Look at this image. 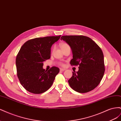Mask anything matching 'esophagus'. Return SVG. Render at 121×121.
Masks as SVG:
<instances>
[{
    "label": "esophagus",
    "mask_w": 121,
    "mask_h": 121,
    "mask_svg": "<svg viewBox=\"0 0 121 121\" xmlns=\"http://www.w3.org/2000/svg\"><path fill=\"white\" fill-rule=\"evenodd\" d=\"M65 69H61V68L60 69V71H65Z\"/></svg>",
    "instance_id": "34e87169"
}]
</instances>
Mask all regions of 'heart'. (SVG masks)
<instances>
[{
    "mask_svg": "<svg viewBox=\"0 0 121 121\" xmlns=\"http://www.w3.org/2000/svg\"><path fill=\"white\" fill-rule=\"evenodd\" d=\"M60 48H61V49H63V48H65V47H66L69 46V45H68V44H67V43H63L60 44ZM60 65H64L63 64H60Z\"/></svg>",
    "mask_w": 121,
    "mask_h": 121,
    "instance_id": "heart-1",
    "label": "heart"
}]
</instances>
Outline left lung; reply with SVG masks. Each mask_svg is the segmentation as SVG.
<instances>
[{
	"label": "left lung",
	"instance_id": "1",
	"mask_svg": "<svg viewBox=\"0 0 121 121\" xmlns=\"http://www.w3.org/2000/svg\"><path fill=\"white\" fill-rule=\"evenodd\" d=\"M71 47L73 58L70 64L79 65L78 72H73L68 80L72 88L79 93L93 90L100 83L105 71L104 56L101 48L91 38L84 36H63Z\"/></svg>",
	"mask_w": 121,
	"mask_h": 121
}]
</instances>
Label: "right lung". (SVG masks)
<instances>
[{"mask_svg": "<svg viewBox=\"0 0 121 121\" xmlns=\"http://www.w3.org/2000/svg\"><path fill=\"white\" fill-rule=\"evenodd\" d=\"M60 36L32 39L21 47L16 60L17 76L21 85L29 92L42 93L52 85L60 69L53 67L45 71L43 62L49 59L51 47Z\"/></svg>", "mask_w": 121, "mask_h": 121, "instance_id": "right-lung-1", "label": "right lung"}]
</instances>
